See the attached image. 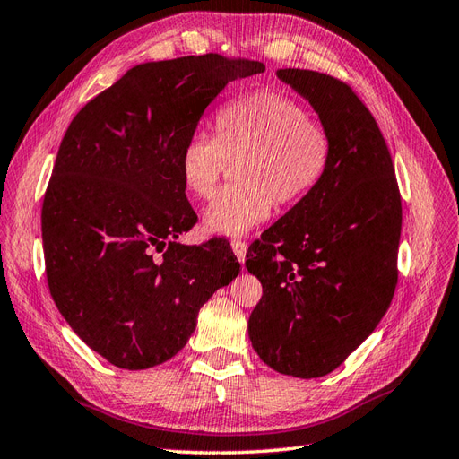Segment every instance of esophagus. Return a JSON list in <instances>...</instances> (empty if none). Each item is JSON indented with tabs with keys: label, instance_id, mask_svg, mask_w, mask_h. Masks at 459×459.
I'll return each instance as SVG.
<instances>
[{
	"label": "esophagus",
	"instance_id": "obj_1",
	"mask_svg": "<svg viewBox=\"0 0 459 459\" xmlns=\"http://www.w3.org/2000/svg\"><path fill=\"white\" fill-rule=\"evenodd\" d=\"M231 249H233V253H236L239 263H243L245 261V253H247V243H245L243 239H233L231 241Z\"/></svg>",
	"mask_w": 459,
	"mask_h": 459
}]
</instances>
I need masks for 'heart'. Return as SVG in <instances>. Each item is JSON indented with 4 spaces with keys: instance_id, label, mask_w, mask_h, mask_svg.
Returning a JSON list of instances; mask_svg holds the SVG:
<instances>
[{
    "instance_id": "obj_1",
    "label": "heart",
    "mask_w": 459,
    "mask_h": 459,
    "mask_svg": "<svg viewBox=\"0 0 459 459\" xmlns=\"http://www.w3.org/2000/svg\"><path fill=\"white\" fill-rule=\"evenodd\" d=\"M218 136L195 132L181 152L183 185L196 198H212L231 163L236 178L204 212V230L245 236L271 218L276 200L294 204L325 175L331 134L307 117L298 100L256 91L231 100L216 117Z\"/></svg>"
}]
</instances>
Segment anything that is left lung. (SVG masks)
Masks as SVG:
<instances>
[{
  "mask_svg": "<svg viewBox=\"0 0 459 459\" xmlns=\"http://www.w3.org/2000/svg\"><path fill=\"white\" fill-rule=\"evenodd\" d=\"M276 75L309 100L331 134L319 185L253 245L245 266L263 284L249 317L261 360L294 377H321L370 337L397 286L401 195L370 110L333 75Z\"/></svg>",
  "mask_w": 459,
  "mask_h": 459,
  "instance_id": "left-lung-1",
  "label": "left lung"
}]
</instances>
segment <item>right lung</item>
Returning <instances> with one entry per match:
<instances>
[{
    "label": "right lung",
    "mask_w": 459,
    "mask_h": 459,
    "mask_svg": "<svg viewBox=\"0 0 459 459\" xmlns=\"http://www.w3.org/2000/svg\"><path fill=\"white\" fill-rule=\"evenodd\" d=\"M261 72L220 54L138 64L64 134L42 203L47 281L77 337L117 368L173 359L239 274L228 243H177L198 220L178 161L221 89Z\"/></svg>",
    "instance_id": "right-lung-1"
}]
</instances>
